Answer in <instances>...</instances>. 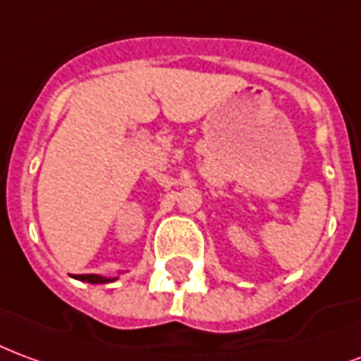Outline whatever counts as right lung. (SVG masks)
<instances>
[{"mask_svg":"<svg viewBox=\"0 0 361 361\" xmlns=\"http://www.w3.org/2000/svg\"><path fill=\"white\" fill-rule=\"evenodd\" d=\"M80 281H86V283H92V285H105V283H113L119 277H102V275H80Z\"/></svg>","mask_w":361,"mask_h":361,"instance_id":"right-lung-1","label":"right lung"}]
</instances>
